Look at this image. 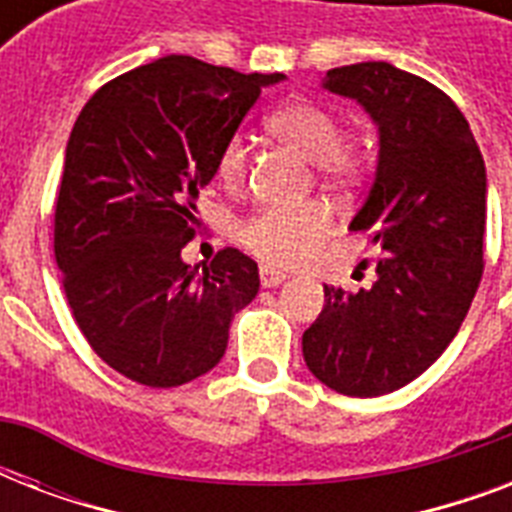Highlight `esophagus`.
Listing matches in <instances>:
<instances>
[{
  "instance_id": "obj_1",
  "label": "esophagus",
  "mask_w": 512,
  "mask_h": 512,
  "mask_svg": "<svg viewBox=\"0 0 512 512\" xmlns=\"http://www.w3.org/2000/svg\"><path fill=\"white\" fill-rule=\"evenodd\" d=\"M287 279V273L276 271L271 265H263V268H260V281H263V287H279V284H284Z\"/></svg>"
}]
</instances>
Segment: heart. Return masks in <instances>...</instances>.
<instances>
[{
  "instance_id": "1",
  "label": "heart",
  "mask_w": 512,
  "mask_h": 512,
  "mask_svg": "<svg viewBox=\"0 0 512 512\" xmlns=\"http://www.w3.org/2000/svg\"><path fill=\"white\" fill-rule=\"evenodd\" d=\"M271 135L316 162L332 183H348L364 167V154L356 146L340 143V122L313 100H295L268 116ZM217 180L225 188H239L247 177V146L239 135L225 140L215 164ZM332 233V215L319 201L303 207H265L241 228L244 247L265 263L300 265Z\"/></svg>"
}]
</instances>
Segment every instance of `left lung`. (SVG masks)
I'll return each mask as SVG.
<instances>
[{
	"instance_id": "8db88e82",
	"label": "left lung",
	"mask_w": 512,
	"mask_h": 512,
	"mask_svg": "<svg viewBox=\"0 0 512 512\" xmlns=\"http://www.w3.org/2000/svg\"><path fill=\"white\" fill-rule=\"evenodd\" d=\"M321 87L377 127L372 188L348 228L382 255L372 287L324 284L303 356L327 388L374 398L420 377L468 316L484 273L486 167L468 119L420 76L369 60L332 68Z\"/></svg>"
}]
</instances>
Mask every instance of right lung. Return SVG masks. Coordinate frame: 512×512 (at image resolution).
I'll list each match as a JSON object with an SVG mask.
<instances>
[{
	"label": "right lung",
	"instance_id": "right-lung-1",
	"mask_svg": "<svg viewBox=\"0 0 512 512\" xmlns=\"http://www.w3.org/2000/svg\"><path fill=\"white\" fill-rule=\"evenodd\" d=\"M284 79L167 55L103 84L76 119L55 260L82 335L132 382L177 388L207 374L233 316L255 300L252 257L228 247L199 271L180 252L220 148L263 87Z\"/></svg>",
	"mask_w": 512,
	"mask_h": 512
}]
</instances>
